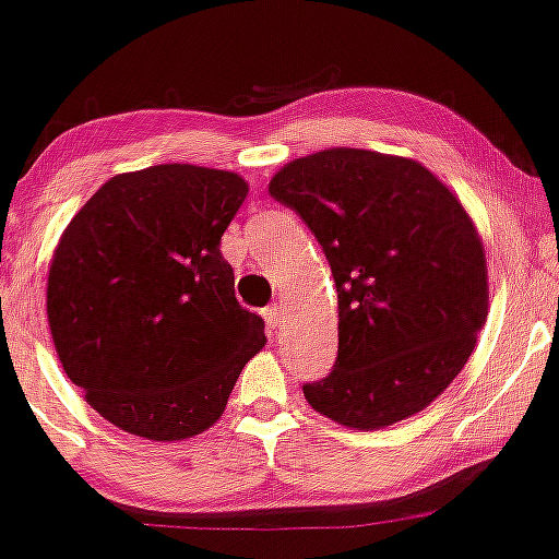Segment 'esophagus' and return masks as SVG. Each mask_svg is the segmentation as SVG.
Returning a JSON list of instances; mask_svg holds the SVG:
<instances>
[{"label":"esophagus","instance_id":"esophagus-1","mask_svg":"<svg viewBox=\"0 0 559 559\" xmlns=\"http://www.w3.org/2000/svg\"><path fill=\"white\" fill-rule=\"evenodd\" d=\"M262 318H265V322L271 328H278L281 322H284V307H281V305L265 307V309H262Z\"/></svg>","mask_w":559,"mask_h":559}]
</instances>
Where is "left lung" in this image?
<instances>
[{"label": "left lung", "instance_id": "left-lung-1", "mask_svg": "<svg viewBox=\"0 0 559 559\" xmlns=\"http://www.w3.org/2000/svg\"><path fill=\"white\" fill-rule=\"evenodd\" d=\"M267 192L318 237L338 292V359L305 385L309 406L367 432L419 414L487 322V258L472 215L419 160L361 147L294 158Z\"/></svg>", "mask_w": 559, "mask_h": 559}]
</instances>
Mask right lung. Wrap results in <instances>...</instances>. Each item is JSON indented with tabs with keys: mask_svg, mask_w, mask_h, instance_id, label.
<instances>
[{
	"mask_svg": "<svg viewBox=\"0 0 559 559\" xmlns=\"http://www.w3.org/2000/svg\"><path fill=\"white\" fill-rule=\"evenodd\" d=\"M234 171L160 164L117 174L67 224L46 314L67 378L124 432H205L265 346L239 307L221 237L247 198Z\"/></svg>",
	"mask_w": 559,
	"mask_h": 559,
	"instance_id": "add662e5",
	"label": "right lung"
}]
</instances>
